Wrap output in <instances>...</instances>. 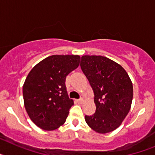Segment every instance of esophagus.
<instances>
[{
    "mask_svg": "<svg viewBox=\"0 0 155 155\" xmlns=\"http://www.w3.org/2000/svg\"><path fill=\"white\" fill-rule=\"evenodd\" d=\"M76 102L79 104H81L82 102H83V99H78L76 100Z\"/></svg>",
    "mask_w": 155,
    "mask_h": 155,
    "instance_id": "34e87169",
    "label": "esophagus"
}]
</instances>
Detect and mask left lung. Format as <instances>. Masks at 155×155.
<instances>
[{
  "instance_id": "1",
  "label": "left lung",
  "mask_w": 155,
  "mask_h": 155,
  "mask_svg": "<svg viewBox=\"0 0 155 155\" xmlns=\"http://www.w3.org/2000/svg\"><path fill=\"white\" fill-rule=\"evenodd\" d=\"M81 68L94 91L96 105L87 124L95 132L106 134L118 128L130 109L133 84L124 68L102 56L81 57Z\"/></svg>"
}]
</instances>
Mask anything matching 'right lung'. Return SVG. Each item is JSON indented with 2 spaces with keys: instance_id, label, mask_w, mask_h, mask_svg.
Masks as SVG:
<instances>
[{
  "instance_id": "obj_1",
  "label": "right lung",
  "mask_w": 155,
  "mask_h": 155,
  "mask_svg": "<svg viewBox=\"0 0 155 155\" xmlns=\"http://www.w3.org/2000/svg\"><path fill=\"white\" fill-rule=\"evenodd\" d=\"M78 55H53L31 70L23 85L25 108L34 124L54 130L65 123L74 101L68 98L66 77L80 63Z\"/></svg>"
}]
</instances>
